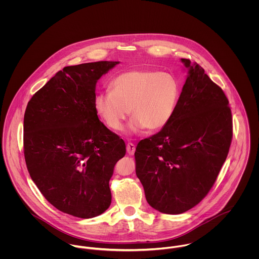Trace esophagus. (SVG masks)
I'll return each instance as SVG.
<instances>
[{"instance_id":"obj_1","label":"esophagus","mask_w":259,"mask_h":259,"mask_svg":"<svg viewBox=\"0 0 259 259\" xmlns=\"http://www.w3.org/2000/svg\"><path fill=\"white\" fill-rule=\"evenodd\" d=\"M135 150H136V147H135V145H134V144L128 143V144L126 145V152H127L128 154L133 155V154L135 153Z\"/></svg>"}]
</instances>
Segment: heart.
Listing matches in <instances>:
<instances>
[{
  "label": "heart",
  "instance_id": "heart-1",
  "mask_svg": "<svg viewBox=\"0 0 259 259\" xmlns=\"http://www.w3.org/2000/svg\"><path fill=\"white\" fill-rule=\"evenodd\" d=\"M180 99L178 80L169 74L149 70H132L117 74L111 91L100 93L95 109L105 123L119 131L131 111L135 132L163 128L174 116Z\"/></svg>",
  "mask_w": 259,
  "mask_h": 259
}]
</instances>
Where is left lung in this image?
Returning a JSON list of instances; mask_svg holds the SVG:
<instances>
[{
	"label": "left lung",
	"mask_w": 259,
	"mask_h": 259,
	"mask_svg": "<svg viewBox=\"0 0 259 259\" xmlns=\"http://www.w3.org/2000/svg\"><path fill=\"white\" fill-rule=\"evenodd\" d=\"M188 75L174 116L136 148V174L148 204L180 214L214 185L232 141V115L222 88L197 64L182 59Z\"/></svg>",
	"instance_id": "1"
}]
</instances>
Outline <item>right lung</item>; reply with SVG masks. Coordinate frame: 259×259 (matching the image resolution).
<instances>
[{
  "mask_svg": "<svg viewBox=\"0 0 259 259\" xmlns=\"http://www.w3.org/2000/svg\"><path fill=\"white\" fill-rule=\"evenodd\" d=\"M118 62L65 67L28 103L24 154L29 174L57 209L80 219L111 205L113 167L124 142L98 117L96 83Z\"/></svg>",
  "mask_w": 259,
  "mask_h": 259,
  "instance_id": "right-lung-1",
  "label": "right lung"
}]
</instances>
